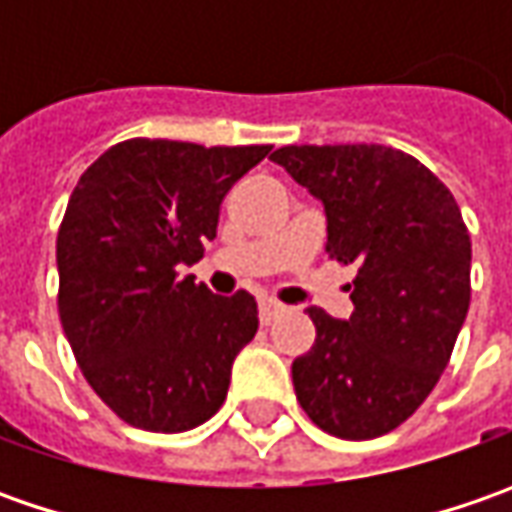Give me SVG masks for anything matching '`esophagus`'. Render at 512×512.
Listing matches in <instances>:
<instances>
[{"mask_svg": "<svg viewBox=\"0 0 512 512\" xmlns=\"http://www.w3.org/2000/svg\"><path fill=\"white\" fill-rule=\"evenodd\" d=\"M279 313H285V305L276 302V299H259V322L270 325Z\"/></svg>", "mask_w": 512, "mask_h": 512, "instance_id": "34e87169", "label": "esophagus"}]
</instances>
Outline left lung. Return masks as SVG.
Returning <instances> with one entry per match:
<instances>
[{"label":"left lung","mask_w":512,"mask_h":512,"mask_svg":"<svg viewBox=\"0 0 512 512\" xmlns=\"http://www.w3.org/2000/svg\"><path fill=\"white\" fill-rule=\"evenodd\" d=\"M322 199L327 253L356 265L353 313L307 307L316 342L293 362L310 422L364 442L407 422L442 379L470 307V233L453 193L384 145H287L270 156Z\"/></svg>","instance_id":"1"}]
</instances>
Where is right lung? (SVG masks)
Wrapping results in <instances>:
<instances>
[{"label": "right lung", "instance_id": "obj_1", "mask_svg": "<svg viewBox=\"0 0 512 512\" xmlns=\"http://www.w3.org/2000/svg\"><path fill=\"white\" fill-rule=\"evenodd\" d=\"M267 153L128 139L73 187L56 236L59 319L122 422L185 433L225 404L230 364L259 330L256 299L216 296L179 267L202 259L227 190Z\"/></svg>", "mask_w": 512, "mask_h": 512}]
</instances>
